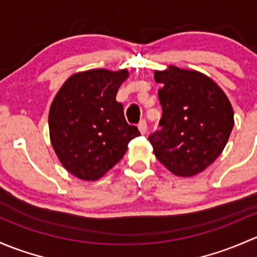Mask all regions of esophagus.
<instances>
[{
	"mask_svg": "<svg viewBox=\"0 0 257 257\" xmlns=\"http://www.w3.org/2000/svg\"><path fill=\"white\" fill-rule=\"evenodd\" d=\"M139 130L142 135H145L147 132V122L146 120H142L141 122L139 123Z\"/></svg>",
	"mask_w": 257,
	"mask_h": 257,
	"instance_id": "obj_1",
	"label": "esophagus"
}]
</instances>
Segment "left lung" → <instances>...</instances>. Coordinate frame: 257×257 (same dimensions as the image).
<instances>
[{
    "instance_id": "left-lung-1",
    "label": "left lung",
    "mask_w": 257,
    "mask_h": 257,
    "mask_svg": "<svg viewBox=\"0 0 257 257\" xmlns=\"http://www.w3.org/2000/svg\"><path fill=\"white\" fill-rule=\"evenodd\" d=\"M162 85L161 131L148 137L157 160L173 174L192 177L220 156L234 127L225 92L205 74L169 65L155 70Z\"/></svg>"
}]
</instances>
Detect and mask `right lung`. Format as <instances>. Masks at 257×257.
Masks as SVG:
<instances>
[{
  "label": "right lung",
  "mask_w": 257,
  "mask_h": 257,
  "mask_svg": "<svg viewBox=\"0 0 257 257\" xmlns=\"http://www.w3.org/2000/svg\"><path fill=\"white\" fill-rule=\"evenodd\" d=\"M128 70L90 69L73 74L53 99L48 123L52 147L76 178L96 181L109 172L140 136L116 101Z\"/></svg>",
  "instance_id": "right-lung-1"
}]
</instances>
